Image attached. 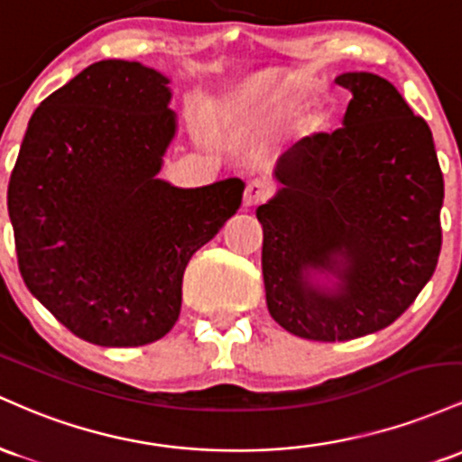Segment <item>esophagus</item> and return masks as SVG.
Here are the masks:
<instances>
[{
  "label": "esophagus",
  "mask_w": 462,
  "mask_h": 462,
  "mask_svg": "<svg viewBox=\"0 0 462 462\" xmlns=\"http://www.w3.org/2000/svg\"><path fill=\"white\" fill-rule=\"evenodd\" d=\"M271 185L266 183H259V180H253V183L246 185L245 189V199H242V203L245 207H257L259 203H263V200L271 196Z\"/></svg>",
  "instance_id": "obj_1"
}]
</instances>
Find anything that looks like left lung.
I'll use <instances>...</instances> for the list:
<instances>
[{
  "mask_svg": "<svg viewBox=\"0 0 462 462\" xmlns=\"http://www.w3.org/2000/svg\"><path fill=\"white\" fill-rule=\"evenodd\" d=\"M343 128L274 165L257 207L268 312L299 338L336 343L388 328L437 268L443 174L426 119L386 78L349 71Z\"/></svg>",
  "mask_w": 462,
  "mask_h": 462,
  "instance_id": "1",
  "label": "left lung"
}]
</instances>
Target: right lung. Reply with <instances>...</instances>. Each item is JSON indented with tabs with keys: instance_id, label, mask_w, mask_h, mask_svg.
I'll return each instance as SVG.
<instances>
[{
	"instance_id": "1",
	"label": "right lung",
	"mask_w": 462,
	"mask_h": 462,
	"mask_svg": "<svg viewBox=\"0 0 462 462\" xmlns=\"http://www.w3.org/2000/svg\"><path fill=\"white\" fill-rule=\"evenodd\" d=\"M170 78L100 60L41 102L8 183L19 271L71 334L100 346L163 338L188 262L240 209L245 183L159 179L176 137Z\"/></svg>"
}]
</instances>
